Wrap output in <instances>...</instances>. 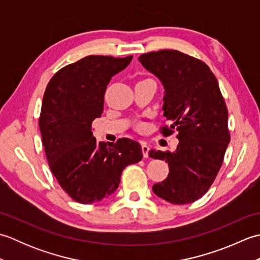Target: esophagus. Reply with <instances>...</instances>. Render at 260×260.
<instances>
[{"label":"esophagus","instance_id":"1","mask_svg":"<svg viewBox=\"0 0 260 260\" xmlns=\"http://www.w3.org/2000/svg\"><path fill=\"white\" fill-rule=\"evenodd\" d=\"M142 152H143V156L148 157V152H150V146H148L146 143L143 142L142 143Z\"/></svg>","mask_w":260,"mask_h":260}]
</instances>
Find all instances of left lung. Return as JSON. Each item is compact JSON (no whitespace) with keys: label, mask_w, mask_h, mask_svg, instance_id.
<instances>
[{"label":"left lung","mask_w":260,"mask_h":260,"mask_svg":"<svg viewBox=\"0 0 260 260\" xmlns=\"http://www.w3.org/2000/svg\"><path fill=\"white\" fill-rule=\"evenodd\" d=\"M139 60L164 88L163 116L171 125L163 127V134L179 132L174 152H150L170 169L153 192L174 204L194 202L213 183L230 142L228 110L217 78L201 60L178 50L144 53Z\"/></svg>","instance_id":"left-lung-1"}]
</instances>
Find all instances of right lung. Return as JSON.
I'll return each mask as SVG.
<instances>
[{
    "mask_svg": "<svg viewBox=\"0 0 260 260\" xmlns=\"http://www.w3.org/2000/svg\"><path fill=\"white\" fill-rule=\"evenodd\" d=\"M132 59L85 57L60 69L46 88L39 119L46 156L60 186L79 203L109 198L123 170L143 157L139 142L120 139L108 147L91 132L92 120L103 114L110 79Z\"/></svg>",
    "mask_w": 260,
    "mask_h": 260,
    "instance_id": "right-lung-1",
    "label": "right lung"
}]
</instances>
